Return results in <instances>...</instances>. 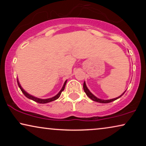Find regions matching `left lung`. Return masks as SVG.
<instances>
[{
	"mask_svg": "<svg viewBox=\"0 0 146 146\" xmlns=\"http://www.w3.org/2000/svg\"><path fill=\"white\" fill-rule=\"evenodd\" d=\"M83 88H84V90L85 93L86 94V95L88 96L92 100L94 101V102H99V103H103V104H106V103H110V102H111L115 100L118 99L120 98L121 96H122L123 94L125 92V91H124V92H123L122 94H121L119 96L115 98H113V99H110V100H102V99H100L98 98H97L96 96H95L89 90V89L88 88V87L86 86V82H84V84H83Z\"/></svg>",
	"mask_w": 146,
	"mask_h": 146,
	"instance_id": "8db88e82",
	"label": "left lung"
}]
</instances>
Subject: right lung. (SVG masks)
Segmentation results:
<instances>
[{"instance_id":"1","label":"right lung","mask_w":146,"mask_h":146,"mask_svg":"<svg viewBox=\"0 0 146 146\" xmlns=\"http://www.w3.org/2000/svg\"><path fill=\"white\" fill-rule=\"evenodd\" d=\"M67 82V80L64 82V85L62 88V89L60 90V91L56 95L52 97V98H46V99H41V98H38L37 97H35L34 96H32L29 94L28 92H27L23 88V87L21 86V84H20L19 81V79L17 78V83H18V85H19V86L20 88V89L21 90V91L23 92V93L25 94V96L28 98L30 99V100H32L36 102H38V103H40V104H46V103H48V102H52V101H54L56 100H57L58 98L60 96V94L62 93V92L64 90V88H65V86H66V84Z\"/></svg>"}]
</instances>
